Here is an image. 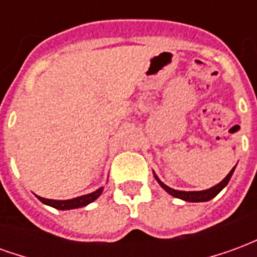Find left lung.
<instances>
[{
  "mask_svg": "<svg viewBox=\"0 0 257 257\" xmlns=\"http://www.w3.org/2000/svg\"><path fill=\"white\" fill-rule=\"evenodd\" d=\"M234 169L235 168H232L231 172L227 175L226 178L221 180L220 183L216 184L215 187H212V189H208V190H204V191H179V190H173L171 187H168L167 184H164L160 180V179L157 178L156 179L158 180V183L161 184V187L165 191L173 195V197H176V198H180V199H184V201H189V202H204V201H209L212 199L213 197H216L217 194L220 193L221 190L224 189L227 186V183L230 182V178H231L232 172H234Z\"/></svg>",
  "mask_w": 257,
  "mask_h": 257,
  "instance_id": "8db88e82",
  "label": "left lung"
}]
</instances>
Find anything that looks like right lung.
<instances>
[{"label": "right lung", "mask_w": 257, "mask_h": 257, "mask_svg": "<svg viewBox=\"0 0 257 257\" xmlns=\"http://www.w3.org/2000/svg\"><path fill=\"white\" fill-rule=\"evenodd\" d=\"M103 189L96 190L95 193H90L86 194V195H82V197H77V198L73 199H64V201H56V199H47V198H42V197H38V199L44 202V204L49 205V206H52V208H56V209L60 210H66V209H75V208H81V206H85V205L90 204V202H93L99 195L101 194Z\"/></svg>", "instance_id": "add662e5"}]
</instances>
